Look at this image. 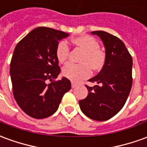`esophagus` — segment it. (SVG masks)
I'll return each instance as SVG.
<instances>
[{
    "label": "esophagus",
    "mask_w": 147,
    "mask_h": 147,
    "mask_svg": "<svg viewBox=\"0 0 147 147\" xmlns=\"http://www.w3.org/2000/svg\"><path fill=\"white\" fill-rule=\"evenodd\" d=\"M77 85H78V84H77L76 83H74V82H71V88H72L77 87Z\"/></svg>",
    "instance_id": "34e87169"
}]
</instances>
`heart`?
I'll list each match as a JSON object with an SVG mask.
<instances>
[{
    "mask_svg": "<svg viewBox=\"0 0 147 147\" xmlns=\"http://www.w3.org/2000/svg\"><path fill=\"white\" fill-rule=\"evenodd\" d=\"M71 44L83 51L80 57V64L68 63L63 68V76L70 80L77 82L88 78L93 71H100L106 63L105 52L99 49V45L91 36H82L72 39ZM70 55V48L66 41H60L57 45L56 56L60 63H66Z\"/></svg>",
    "mask_w": 147,
    "mask_h": 147,
    "instance_id": "b5f03b06",
    "label": "heart"
}]
</instances>
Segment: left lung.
I'll use <instances>...</instances> for the list:
<instances>
[{"instance_id": "1", "label": "left lung", "mask_w": 147, "mask_h": 147, "mask_svg": "<svg viewBox=\"0 0 147 147\" xmlns=\"http://www.w3.org/2000/svg\"><path fill=\"white\" fill-rule=\"evenodd\" d=\"M101 38L106 49V63L96 76L86 85L88 95L80 100L84 115L96 121H106L115 116L127 101L132 87V57L119 38L104 31L91 32Z\"/></svg>"}]
</instances>
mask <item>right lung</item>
Segmentation results:
<instances>
[{
	"label": "right lung",
	"instance_id": "1",
	"mask_svg": "<svg viewBox=\"0 0 147 147\" xmlns=\"http://www.w3.org/2000/svg\"><path fill=\"white\" fill-rule=\"evenodd\" d=\"M68 36L62 31L39 27L14 49L10 63L13 96L21 110L32 118L40 119L53 115L71 88V81L65 77L55 80L60 72L56 47L59 40Z\"/></svg>",
	"mask_w": 147,
	"mask_h": 147
}]
</instances>
